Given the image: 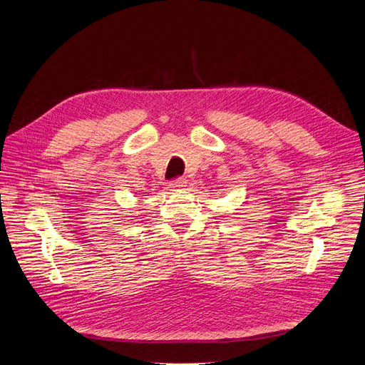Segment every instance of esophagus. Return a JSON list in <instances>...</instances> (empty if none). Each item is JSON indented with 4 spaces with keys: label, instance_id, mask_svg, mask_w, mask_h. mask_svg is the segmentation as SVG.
I'll return each mask as SVG.
<instances>
[{
    "label": "esophagus",
    "instance_id": "esophagus-1",
    "mask_svg": "<svg viewBox=\"0 0 365 365\" xmlns=\"http://www.w3.org/2000/svg\"><path fill=\"white\" fill-rule=\"evenodd\" d=\"M182 187H185V178H182V176H180V178H175L170 182V189H173V190H180V189H182Z\"/></svg>",
    "mask_w": 365,
    "mask_h": 365
}]
</instances>
